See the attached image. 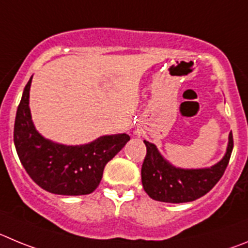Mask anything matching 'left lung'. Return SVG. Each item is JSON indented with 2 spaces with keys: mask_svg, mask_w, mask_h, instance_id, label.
Instances as JSON below:
<instances>
[{
  "mask_svg": "<svg viewBox=\"0 0 248 248\" xmlns=\"http://www.w3.org/2000/svg\"><path fill=\"white\" fill-rule=\"evenodd\" d=\"M147 155L142 164V185L149 198L163 202H189L209 193L222 177L232 153V133L226 153L220 162L207 168L188 169L173 166L159 153L155 144L143 140Z\"/></svg>",
  "mask_w": 248,
  "mask_h": 248,
  "instance_id": "left-lung-1",
  "label": "left lung"
}]
</instances>
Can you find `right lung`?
Returning a JSON list of instances; mask_svg holds the SVG:
<instances>
[{
    "label": "right lung",
    "instance_id": "add662e5",
    "mask_svg": "<svg viewBox=\"0 0 248 248\" xmlns=\"http://www.w3.org/2000/svg\"><path fill=\"white\" fill-rule=\"evenodd\" d=\"M33 78V77H32ZM32 78L17 108L13 140L17 155L33 182L58 195H86L101 182L105 166L129 140L126 133L106 135L80 146L44 138L35 129L30 110Z\"/></svg>",
    "mask_w": 248,
    "mask_h": 248
}]
</instances>
